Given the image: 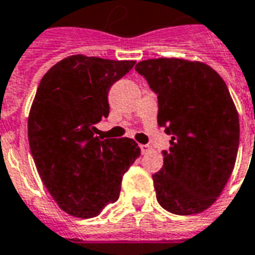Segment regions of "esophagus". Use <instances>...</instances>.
Wrapping results in <instances>:
<instances>
[{"label":"esophagus","instance_id":"obj_1","mask_svg":"<svg viewBox=\"0 0 255 255\" xmlns=\"http://www.w3.org/2000/svg\"><path fill=\"white\" fill-rule=\"evenodd\" d=\"M139 147H140V149H141V153L148 152L149 149H151V145H148V144H140Z\"/></svg>","mask_w":255,"mask_h":255}]
</instances>
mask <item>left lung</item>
<instances>
[{"mask_svg": "<svg viewBox=\"0 0 255 255\" xmlns=\"http://www.w3.org/2000/svg\"><path fill=\"white\" fill-rule=\"evenodd\" d=\"M158 95V124L171 135L163 167L152 175L156 199L176 215L205 211L230 178L240 145V119L230 92L213 68L183 58L136 64Z\"/></svg>", "mask_w": 255, "mask_h": 255, "instance_id": "8db88e82", "label": "left lung"}]
</instances>
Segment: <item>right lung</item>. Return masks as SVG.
Listing matches in <instances>:
<instances>
[{"label":"right lung","mask_w":255,"mask_h":255,"mask_svg":"<svg viewBox=\"0 0 255 255\" xmlns=\"http://www.w3.org/2000/svg\"><path fill=\"white\" fill-rule=\"evenodd\" d=\"M135 61L75 54L46 72L28 119L30 152L58 207L77 218L97 217L119 199L122 178L140 155L132 139H100L110 88Z\"/></svg>","instance_id":"obj_1"}]
</instances>
